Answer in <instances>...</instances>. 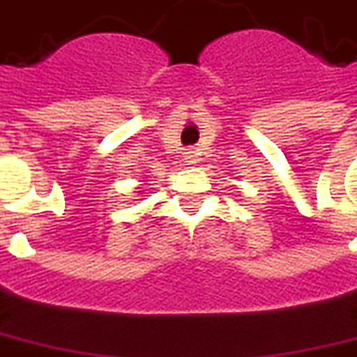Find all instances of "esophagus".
I'll use <instances>...</instances> for the list:
<instances>
[{
    "mask_svg": "<svg viewBox=\"0 0 357 357\" xmlns=\"http://www.w3.org/2000/svg\"><path fill=\"white\" fill-rule=\"evenodd\" d=\"M196 153L195 149H186V153H184V157H186V162H195L196 161Z\"/></svg>",
    "mask_w": 357,
    "mask_h": 357,
    "instance_id": "34e87169",
    "label": "esophagus"
}]
</instances>
